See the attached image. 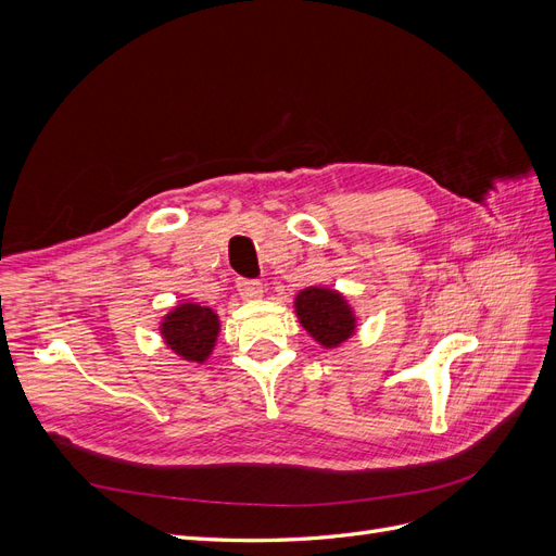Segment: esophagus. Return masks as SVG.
I'll return each mask as SVG.
<instances>
[{
	"mask_svg": "<svg viewBox=\"0 0 556 556\" xmlns=\"http://www.w3.org/2000/svg\"><path fill=\"white\" fill-rule=\"evenodd\" d=\"M237 290H239L241 299H245V301L260 299V296L264 294L262 282H257V280H239V282H237Z\"/></svg>",
	"mask_w": 556,
	"mask_h": 556,
	"instance_id": "34e87169",
	"label": "esophagus"
}]
</instances>
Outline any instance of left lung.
<instances>
[{"instance_id": "left-lung-1", "label": "left lung", "mask_w": 556, "mask_h": 556, "mask_svg": "<svg viewBox=\"0 0 556 556\" xmlns=\"http://www.w3.org/2000/svg\"><path fill=\"white\" fill-rule=\"evenodd\" d=\"M294 313L301 327L327 350L345 343L357 329V317L348 299L341 292L317 285L294 296Z\"/></svg>"}]
</instances>
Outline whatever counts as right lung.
Returning <instances> with one entry per match:
<instances>
[{
	"label": "right lung",
	"instance_id": "1",
	"mask_svg": "<svg viewBox=\"0 0 556 556\" xmlns=\"http://www.w3.org/2000/svg\"><path fill=\"white\" fill-rule=\"evenodd\" d=\"M160 333L172 352L185 362L204 364L220 333V317L208 306L185 301L162 317Z\"/></svg>",
	"mask_w": 556,
	"mask_h": 556
}]
</instances>
